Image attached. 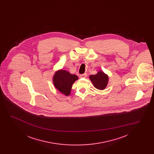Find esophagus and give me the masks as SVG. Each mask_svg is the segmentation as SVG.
Instances as JSON below:
<instances>
[{
  "label": "esophagus",
  "instance_id": "34e87169",
  "mask_svg": "<svg viewBox=\"0 0 154 154\" xmlns=\"http://www.w3.org/2000/svg\"><path fill=\"white\" fill-rule=\"evenodd\" d=\"M87 76V73H84L83 74H81L80 75V78H86Z\"/></svg>",
  "mask_w": 154,
  "mask_h": 154
}]
</instances>
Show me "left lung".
I'll return each instance as SVG.
<instances>
[{"mask_svg": "<svg viewBox=\"0 0 154 154\" xmlns=\"http://www.w3.org/2000/svg\"><path fill=\"white\" fill-rule=\"evenodd\" d=\"M89 79L95 88L99 90H103L109 83V76L103 71H99L95 75H91Z\"/></svg>", "mask_w": 154, "mask_h": 154, "instance_id": "1", "label": "left lung"}]
</instances>
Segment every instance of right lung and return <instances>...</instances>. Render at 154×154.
<instances>
[{
  "mask_svg": "<svg viewBox=\"0 0 154 154\" xmlns=\"http://www.w3.org/2000/svg\"><path fill=\"white\" fill-rule=\"evenodd\" d=\"M79 79L75 74L70 73L68 71L60 69L55 72L52 77L53 84L57 90L65 96L70 95L72 85Z\"/></svg>",
  "mask_w": 154,
  "mask_h": 154,
  "instance_id": "1",
  "label": "right lung"
}]
</instances>
